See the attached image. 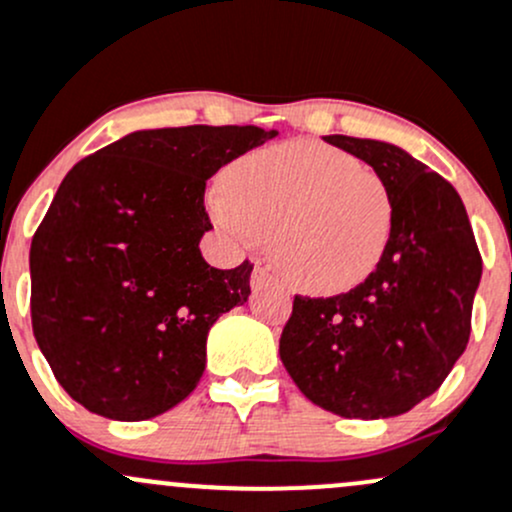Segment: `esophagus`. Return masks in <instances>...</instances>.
I'll use <instances>...</instances> for the list:
<instances>
[{
	"mask_svg": "<svg viewBox=\"0 0 512 512\" xmlns=\"http://www.w3.org/2000/svg\"><path fill=\"white\" fill-rule=\"evenodd\" d=\"M272 282H274V274L267 270V267L257 265L255 270H252V277H250L252 289H260V287H265V284H272Z\"/></svg>",
	"mask_w": 512,
	"mask_h": 512,
	"instance_id": "esophagus-1",
	"label": "esophagus"
}]
</instances>
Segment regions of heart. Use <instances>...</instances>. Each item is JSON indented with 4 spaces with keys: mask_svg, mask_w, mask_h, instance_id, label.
Returning <instances> with one entry per match:
<instances>
[{
    "mask_svg": "<svg viewBox=\"0 0 512 512\" xmlns=\"http://www.w3.org/2000/svg\"><path fill=\"white\" fill-rule=\"evenodd\" d=\"M215 223L242 245L272 240L277 270L316 294L375 272L395 225L383 176L319 142H284L235 161L211 193Z\"/></svg>",
    "mask_w": 512,
    "mask_h": 512,
    "instance_id": "1",
    "label": "heart"
}]
</instances>
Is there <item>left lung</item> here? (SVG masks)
Masks as SVG:
<instances>
[{
  "label": "left lung",
  "instance_id": "1",
  "mask_svg": "<svg viewBox=\"0 0 512 512\" xmlns=\"http://www.w3.org/2000/svg\"><path fill=\"white\" fill-rule=\"evenodd\" d=\"M324 142L383 176L395 225L380 265L351 292L294 297L279 358L314 405L346 419L397 417L437 392L466 351L481 252L461 196L437 171L378 139Z\"/></svg>",
  "mask_w": 512,
  "mask_h": 512
}]
</instances>
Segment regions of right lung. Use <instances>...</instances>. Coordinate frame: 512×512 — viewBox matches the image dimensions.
<instances>
[{
	"label": "right lung",
	"instance_id": "obj_1",
	"mask_svg": "<svg viewBox=\"0 0 512 512\" xmlns=\"http://www.w3.org/2000/svg\"><path fill=\"white\" fill-rule=\"evenodd\" d=\"M277 137L255 125L139 129L73 166L31 240V326L85 410L142 422L186 400L220 314L250 297V262L215 270L203 193Z\"/></svg>",
	"mask_w": 512,
	"mask_h": 512
}]
</instances>
